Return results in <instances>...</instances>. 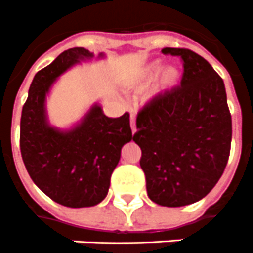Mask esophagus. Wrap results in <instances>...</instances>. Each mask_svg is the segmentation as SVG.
<instances>
[{
	"label": "esophagus",
	"mask_w": 253,
	"mask_h": 253,
	"mask_svg": "<svg viewBox=\"0 0 253 253\" xmlns=\"http://www.w3.org/2000/svg\"><path fill=\"white\" fill-rule=\"evenodd\" d=\"M130 128H132V133L136 132V118L135 114H130Z\"/></svg>",
	"instance_id": "esophagus-1"
}]
</instances>
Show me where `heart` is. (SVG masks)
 Returning <instances> with one entry per match:
<instances>
[{"label": "heart", "mask_w": 253, "mask_h": 253, "mask_svg": "<svg viewBox=\"0 0 253 253\" xmlns=\"http://www.w3.org/2000/svg\"><path fill=\"white\" fill-rule=\"evenodd\" d=\"M160 76L158 77V75ZM158 78V88L168 89L171 88L180 79V71L174 66H166L164 68L161 61H154L151 64L146 65L139 73V82L140 83H151L152 80Z\"/></svg>", "instance_id": "b5f03b06"}]
</instances>
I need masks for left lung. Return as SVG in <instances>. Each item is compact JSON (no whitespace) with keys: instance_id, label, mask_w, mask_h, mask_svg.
Segmentation results:
<instances>
[{"instance_id":"obj_1","label":"left lung","mask_w":253,"mask_h":253,"mask_svg":"<svg viewBox=\"0 0 253 253\" xmlns=\"http://www.w3.org/2000/svg\"><path fill=\"white\" fill-rule=\"evenodd\" d=\"M181 57V85L157 95L141 109L133 141L141 148L148 198L165 207L199 202L215 187L226 168L232 116L225 84L202 55L165 47Z\"/></svg>"}]
</instances>
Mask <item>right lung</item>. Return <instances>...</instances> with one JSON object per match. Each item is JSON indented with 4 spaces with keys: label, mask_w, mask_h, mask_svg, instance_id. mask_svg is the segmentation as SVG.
<instances>
[{
    "label": "right lung",
    "mask_w": 253,
    "mask_h": 253,
    "mask_svg": "<svg viewBox=\"0 0 253 253\" xmlns=\"http://www.w3.org/2000/svg\"><path fill=\"white\" fill-rule=\"evenodd\" d=\"M105 57L99 53L96 60ZM92 58L94 53L84 47L61 53L35 75L21 112L20 151L28 174L50 199L72 209L92 207L106 198L121 148L133 139L129 114L107 117L98 102L71 128L50 124V89L62 73Z\"/></svg>",
    "instance_id": "1"
}]
</instances>
